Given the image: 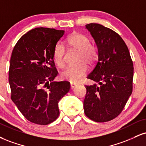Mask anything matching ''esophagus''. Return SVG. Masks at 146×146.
Listing matches in <instances>:
<instances>
[{
	"label": "esophagus",
	"mask_w": 146,
	"mask_h": 146,
	"mask_svg": "<svg viewBox=\"0 0 146 146\" xmlns=\"http://www.w3.org/2000/svg\"><path fill=\"white\" fill-rule=\"evenodd\" d=\"M70 85H71V89H73L74 88H75L77 86V84H74V83H71V84H70Z\"/></svg>",
	"instance_id": "esophagus-1"
}]
</instances>
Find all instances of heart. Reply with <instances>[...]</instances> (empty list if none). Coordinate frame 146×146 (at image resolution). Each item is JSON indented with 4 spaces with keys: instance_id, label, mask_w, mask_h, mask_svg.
Segmentation results:
<instances>
[{
    "instance_id": "1",
    "label": "heart",
    "mask_w": 146,
    "mask_h": 146,
    "mask_svg": "<svg viewBox=\"0 0 146 146\" xmlns=\"http://www.w3.org/2000/svg\"><path fill=\"white\" fill-rule=\"evenodd\" d=\"M64 44L71 50L77 51L76 62L78 64L66 67L60 73V78L63 80L71 83H77L85 75L87 72L88 65H92L97 59V50L96 47L90 43L89 38L81 33H75L68 36L64 41ZM66 50L64 45L60 43L54 47L53 57L54 62L60 68L64 65V56Z\"/></svg>"
}]
</instances>
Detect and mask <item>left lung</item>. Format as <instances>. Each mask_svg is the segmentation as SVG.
I'll return each instance as SVG.
<instances>
[{"label": "left lung", "instance_id": "8db88e82", "mask_svg": "<svg viewBox=\"0 0 146 146\" xmlns=\"http://www.w3.org/2000/svg\"><path fill=\"white\" fill-rule=\"evenodd\" d=\"M98 50V60L87 78L95 84L86 86L84 113L90 120L105 122L122 112L133 91V64L121 36L99 24L86 25Z\"/></svg>", "mask_w": 146, "mask_h": 146}]
</instances>
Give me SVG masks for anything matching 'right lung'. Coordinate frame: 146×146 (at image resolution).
<instances>
[{"label":"right lung","mask_w":146,"mask_h":146,"mask_svg":"<svg viewBox=\"0 0 146 146\" xmlns=\"http://www.w3.org/2000/svg\"><path fill=\"white\" fill-rule=\"evenodd\" d=\"M64 31L36 28L24 34L14 47L10 60L9 82L11 100L30 122L47 125L59 115L58 102L70 90L57 76L54 49Z\"/></svg>","instance_id":"add662e5"}]
</instances>
